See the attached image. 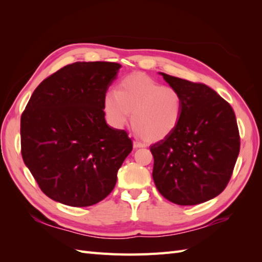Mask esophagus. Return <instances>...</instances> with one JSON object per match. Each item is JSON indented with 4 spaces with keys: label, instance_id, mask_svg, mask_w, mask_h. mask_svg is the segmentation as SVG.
<instances>
[{
    "label": "esophagus",
    "instance_id": "34e87169",
    "mask_svg": "<svg viewBox=\"0 0 262 262\" xmlns=\"http://www.w3.org/2000/svg\"><path fill=\"white\" fill-rule=\"evenodd\" d=\"M144 146H145V144H143L141 142H137V141L134 142V147L135 148H140V147H144Z\"/></svg>",
    "mask_w": 262,
    "mask_h": 262
}]
</instances>
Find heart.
Here are the masks:
<instances>
[{"instance_id":"obj_1","label":"heart","mask_w":262,"mask_h":262,"mask_svg":"<svg viewBox=\"0 0 262 262\" xmlns=\"http://www.w3.org/2000/svg\"><path fill=\"white\" fill-rule=\"evenodd\" d=\"M183 101L180 92L164 86L145 74L124 77L117 91H109L103 99V110L109 124L124 127L130 118L138 135L147 142L168 137L179 125Z\"/></svg>"}]
</instances>
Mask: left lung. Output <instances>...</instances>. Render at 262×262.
I'll return each mask as SVG.
<instances>
[{
    "instance_id": "left-lung-1",
    "label": "left lung",
    "mask_w": 262,
    "mask_h": 262,
    "mask_svg": "<svg viewBox=\"0 0 262 262\" xmlns=\"http://www.w3.org/2000/svg\"><path fill=\"white\" fill-rule=\"evenodd\" d=\"M160 74L180 92L183 109L174 132L151 146L154 183L177 205L205 203L224 190L240 152L234 111L203 83Z\"/></svg>"
}]
</instances>
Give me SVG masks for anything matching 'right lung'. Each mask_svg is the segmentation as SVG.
<instances>
[{
  "label": "right lung",
  "instance_id": "right-lung-1",
  "mask_svg": "<svg viewBox=\"0 0 262 262\" xmlns=\"http://www.w3.org/2000/svg\"><path fill=\"white\" fill-rule=\"evenodd\" d=\"M121 65L76 62L43 80L21 116V154L41 191L73 207L101 202L133 143L104 119L103 99Z\"/></svg>",
  "mask_w": 262,
  "mask_h": 262
}]
</instances>
